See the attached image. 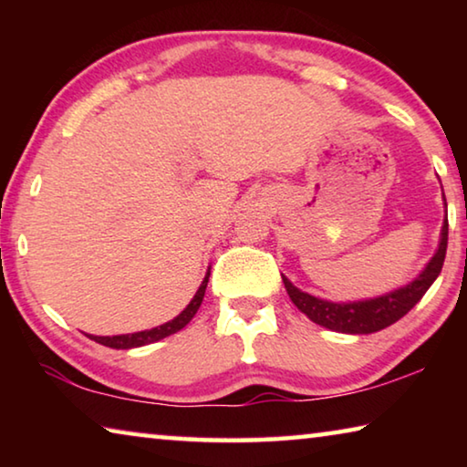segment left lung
I'll return each instance as SVG.
<instances>
[{"label": "left lung", "mask_w": 467, "mask_h": 467, "mask_svg": "<svg viewBox=\"0 0 467 467\" xmlns=\"http://www.w3.org/2000/svg\"><path fill=\"white\" fill-rule=\"evenodd\" d=\"M447 205V203H445ZM447 239H449V223L445 218L441 231V243L434 257L424 267V272L418 275L414 282H410L406 288H400L391 292V295L370 298V300H358V303H329V300L315 298L306 292L292 286L288 278H284V286L292 303L296 305L300 313H305L313 323L323 326L334 331H342V334H375L385 327L393 326L400 321L412 306L424 296V292L431 288V284L437 280L441 274L442 262H445L447 253Z\"/></svg>", "instance_id": "8db88e82"}]
</instances>
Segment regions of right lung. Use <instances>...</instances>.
Returning <instances> with one entry per match:
<instances>
[{
	"label": "right lung",
	"mask_w": 467,
	"mask_h": 467,
	"mask_svg": "<svg viewBox=\"0 0 467 467\" xmlns=\"http://www.w3.org/2000/svg\"><path fill=\"white\" fill-rule=\"evenodd\" d=\"M208 278H210V272L205 274V278L202 282L200 290L195 292V296L192 303L187 305V309L177 315L175 319L164 323L161 327H154V329H148V331H138V334H128V336H113V337H99V336H92L94 342H99L102 346H109V348H115V350H128V348H138V346H146V344H152L158 342V339L167 337L171 334H177L179 329H183L189 321L193 319V315L200 309L203 295H205V286H208Z\"/></svg>",
	"instance_id": "1"
}]
</instances>
